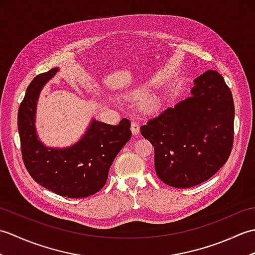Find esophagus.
I'll return each instance as SVG.
<instances>
[{"instance_id":"34e87169","label":"esophagus","mask_w":255,"mask_h":255,"mask_svg":"<svg viewBox=\"0 0 255 255\" xmlns=\"http://www.w3.org/2000/svg\"><path fill=\"white\" fill-rule=\"evenodd\" d=\"M130 129H131V132L134 134V136H137V134H138L139 131H140V127H139V125H138L136 122H132V123H131Z\"/></svg>"}]
</instances>
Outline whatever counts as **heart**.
<instances>
[{
	"label": "heart",
	"mask_w": 255,
	"mask_h": 255,
	"mask_svg": "<svg viewBox=\"0 0 255 255\" xmlns=\"http://www.w3.org/2000/svg\"><path fill=\"white\" fill-rule=\"evenodd\" d=\"M137 95H139V93L134 94V96H137ZM143 107H144V110L148 111V112L153 111V110H155V107H156V101L154 99H150L148 101H145Z\"/></svg>",
	"instance_id": "b5f03b06"
}]
</instances>
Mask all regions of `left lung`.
Masks as SVG:
<instances>
[{"mask_svg": "<svg viewBox=\"0 0 255 255\" xmlns=\"http://www.w3.org/2000/svg\"><path fill=\"white\" fill-rule=\"evenodd\" d=\"M191 97L140 127L154 147L156 175L166 185L188 188L216 174L234 144L235 104L217 71L194 80Z\"/></svg>", "mask_w": 255, "mask_h": 255, "instance_id": "obj_1", "label": "left lung"}]
</instances>
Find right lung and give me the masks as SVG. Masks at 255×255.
I'll return each mask as SVG.
<instances>
[{
	"instance_id": "obj_1",
	"label": "right lung",
	"mask_w": 255,
	"mask_h": 255,
	"mask_svg": "<svg viewBox=\"0 0 255 255\" xmlns=\"http://www.w3.org/2000/svg\"><path fill=\"white\" fill-rule=\"evenodd\" d=\"M59 71L52 68L31 81L18 108L17 126L21 156L30 176L60 196L83 198L106 184L113 161L131 138L130 122L123 118L116 126L92 119L88 130L68 148H48L37 137V101L44 85Z\"/></svg>"
}]
</instances>
